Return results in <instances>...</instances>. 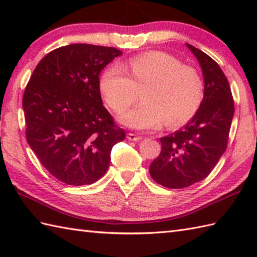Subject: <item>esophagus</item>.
<instances>
[{"label": "esophagus", "mask_w": 257, "mask_h": 257, "mask_svg": "<svg viewBox=\"0 0 257 257\" xmlns=\"http://www.w3.org/2000/svg\"><path fill=\"white\" fill-rule=\"evenodd\" d=\"M127 138H128V140H130V141H139V140H141L140 136H137V135L133 134V133H129V134L127 135Z\"/></svg>", "instance_id": "obj_1"}]
</instances>
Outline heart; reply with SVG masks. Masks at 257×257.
I'll return each mask as SVG.
<instances>
[{
    "mask_svg": "<svg viewBox=\"0 0 257 257\" xmlns=\"http://www.w3.org/2000/svg\"><path fill=\"white\" fill-rule=\"evenodd\" d=\"M129 72L119 65L109 67L100 78V91L111 110L123 113L141 91L143 102L122 117L137 129H156L165 122L178 128L192 119L204 98L203 78L198 69L183 65L176 56L152 51L129 61Z\"/></svg>",
    "mask_w": 257,
    "mask_h": 257,
    "instance_id": "1",
    "label": "heart"
}]
</instances>
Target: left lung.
<instances>
[{
  "instance_id": "left-lung-1",
  "label": "left lung",
  "mask_w": 257,
  "mask_h": 257,
  "mask_svg": "<svg viewBox=\"0 0 257 257\" xmlns=\"http://www.w3.org/2000/svg\"><path fill=\"white\" fill-rule=\"evenodd\" d=\"M187 46L202 67L204 98L183 128L160 138L161 152L149 172L169 189L187 188L209 176L226 150L234 114L231 87L221 67L199 48Z\"/></svg>"
}]
</instances>
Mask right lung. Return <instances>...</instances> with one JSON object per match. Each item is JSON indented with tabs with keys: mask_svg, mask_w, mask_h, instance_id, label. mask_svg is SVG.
Wrapping results in <instances>:
<instances>
[{
	"mask_svg": "<svg viewBox=\"0 0 257 257\" xmlns=\"http://www.w3.org/2000/svg\"><path fill=\"white\" fill-rule=\"evenodd\" d=\"M121 52L70 44L48 53L25 87L26 140L46 170L68 185L106 173L112 147L125 137L102 105L99 75Z\"/></svg>",
	"mask_w": 257,
	"mask_h": 257,
	"instance_id": "add662e5",
	"label": "right lung"
}]
</instances>
